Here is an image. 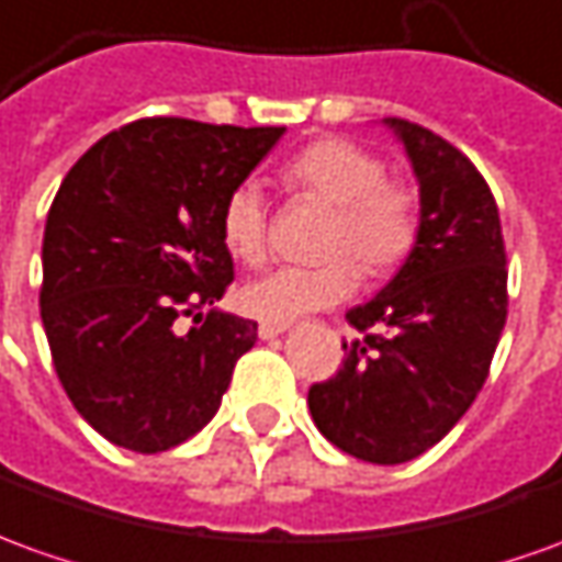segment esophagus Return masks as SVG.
I'll use <instances>...</instances> for the list:
<instances>
[{"instance_id":"esophagus-1","label":"esophagus","mask_w":562,"mask_h":562,"mask_svg":"<svg viewBox=\"0 0 562 562\" xmlns=\"http://www.w3.org/2000/svg\"><path fill=\"white\" fill-rule=\"evenodd\" d=\"M288 330V324H259V339H274Z\"/></svg>"}]
</instances>
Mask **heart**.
Listing matches in <instances>:
<instances>
[{"instance_id": "obj_1", "label": "heart", "mask_w": 562, "mask_h": 562, "mask_svg": "<svg viewBox=\"0 0 562 562\" xmlns=\"http://www.w3.org/2000/svg\"><path fill=\"white\" fill-rule=\"evenodd\" d=\"M281 180L290 192L330 204L324 223V259L312 269H274L238 290L250 318L290 324L300 315L342 303L358 288V263L367 274L397 269L416 247L422 207L416 189L385 177L376 153L346 137H321L290 158ZM269 207L257 183L244 180L223 199L220 241L232 259L257 266L266 257Z\"/></svg>"}]
</instances>
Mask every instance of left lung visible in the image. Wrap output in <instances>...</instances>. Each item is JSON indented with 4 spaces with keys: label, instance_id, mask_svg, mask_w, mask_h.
<instances>
[{
    "label": "left lung",
    "instance_id": "1",
    "mask_svg": "<svg viewBox=\"0 0 562 562\" xmlns=\"http://www.w3.org/2000/svg\"><path fill=\"white\" fill-rule=\"evenodd\" d=\"M419 180L416 247L370 303L346 321V358L308 389V409L333 447L373 465L431 450L465 416L490 376L508 318L505 238L493 192L435 131L385 119Z\"/></svg>",
    "mask_w": 562,
    "mask_h": 562
}]
</instances>
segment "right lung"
<instances>
[{
  "label": "right lung",
  "mask_w": 562,
  "mask_h": 562,
  "mask_svg": "<svg viewBox=\"0 0 562 562\" xmlns=\"http://www.w3.org/2000/svg\"><path fill=\"white\" fill-rule=\"evenodd\" d=\"M281 134L140 119L100 137L57 189L42 327L67 397L115 447L149 456L199 435L257 342L254 321L214 308L235 278L220 207Z\"/></svg>",
  "instance_id": "right-lung-1"
}]
</instances>
